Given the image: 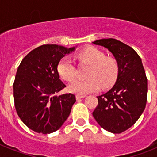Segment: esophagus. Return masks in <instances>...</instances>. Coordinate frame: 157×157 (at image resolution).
<instances>
[{
	"label": "esophagus",
	"mask_w": 157,
	"mask_h": 157,
	"mask_svg": "<svg viewBox=\"0 0 157 157\" xmlns=\"http://www.w3.org/2000/svg\"><path fill=\"white\" fill-rule=\"evenodd\" d=\"M85 98V95H81V94H77V95H76V98H77L78 100L81 99V98Z\"/></svg>",
	"instance_id": "1"
}]
</instances>
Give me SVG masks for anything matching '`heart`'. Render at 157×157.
Segmentation results:
<instances>
[{
  "instance_id": "1",
  "label": "heart",
  "mask_w": 157,
  "mask_h": 157,
  "mask_svg": "<svg viewBox=\"0 0 157 157\" xmlns=\"http://www.w3.org/2000/svg\"><path fill=\"white\" fill-rule=\"evenodd\" d=\"M78 58L82 63L90 65L86 76V79H75L69 84V90L78 94L96 92L100 88L106 89L115 82L118 75L119 66L114 58L106 57L102 51L90 47L78 54ZM59 76L71 81L76 75V68L71 58L65 56L60 59L57 66Z\"/></svg>"
}]
</instances>
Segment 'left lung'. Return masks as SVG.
<instances>
[{
  "label": "left lung",
  "mask_w": 157,
  "mask_h": 157,
  "mask_svg": "<svg viewBox=\"0 0 157 157\" xmlns=\"http://www.w3.org/2000/svg\"><path fill=\"white\" fill-rule=\"evenodd\" d=\"M93 43L108 48L119 66L116 84L98 96L93 116L103 129L120 134L132 127L145 110L148 93L145 69L138 54L122 41L107 38Z\"/></svg>",
  "instance_id": "obj_1"
}]
</instances>
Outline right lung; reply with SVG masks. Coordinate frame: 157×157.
<instances>
[{
  "mask_svg": "<svg viewBox=\"0 0 157 157\" xmlns=\"http://www.w3.org/2000/svg\"><path fill=\"white\" fill-rule=\"evenodd\" d=\"M75 50L57 45H43L25 56L13 83L14 103L25 125L39 134H50L63 125L76 101L72 94L56 95L66 86L57 66L62 57Z\"/></svg>",
  "mask_w": 157,
  "mask_h": 157,
  "instance_id": "obj_1",
  "label": "right lung"
}]
</instances>
